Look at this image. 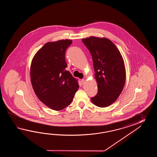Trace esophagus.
<instances>
[{
  "label": "esophagus",
  "mask_w": 157,
  "mask_h": 157,
  "mask_svg": "<svg viewBox=\"0 0 157 157\" xmlns=\"http://www.w3.org/2000/svg\"><path fill=\"white\" fill-rule=\"evenodd\" d=\"M81 82L82 85H83L85 82V79H82V80H81Z\"/></svg>",
  "instance_id": "obj_1"
}]
</instances>
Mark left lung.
Returning a JSON list of instances; mask_svg holds the SVG:
<instances>
[{
    "mask_svg": "<svg viewBox=\"0 0 157 157\" xmlns=\"http://www.w3.org/2000/svg\"><path fill=\"white\" fill-rule=\"evenodd\" d=\"M93 60L97 95L91 98L97 107H108L117 100L126 81L124 59L117 47L105 37L90 36L82 39Z\"/></svg>",
    "mask_w": 157,
    "mask_h": 157,
    "instance_id": "left-lung-1",
    "label": "left lung"
}]
</instances>
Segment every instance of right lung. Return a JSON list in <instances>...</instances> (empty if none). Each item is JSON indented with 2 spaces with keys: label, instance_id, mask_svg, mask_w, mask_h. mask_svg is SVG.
I'll use <instances>...</instances> for the list:
<instances>
[{
  "label": "right lung",
  "instance_id": "add662e5",
  "mask_svg": "<svg viewBox=\"0 0 157 157\" xmlns=\"http://www.w3.org/2000/svg\"><path fill=\"white\" fill-rule=\"evenodd\" d=\"M72 43L68 39L48 42L31 61L30 78L33 91L41 101L53 110L68 106L79 88L77 79L66 70L65 53Z\"/></svg>",
  "mask_w": 157,
  "mask_h": 157
}]
</instances>
